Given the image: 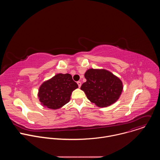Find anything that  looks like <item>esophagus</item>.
<instances>
[{"label": "esophagus", "instance_id": "1", "mask_svg": "<svg viewBox=\"0 0 160 160\" xmlns=\"http://www.w3.org/2000/svg\"><path fill=\"white\" fill-rule=\"evenodd\" d=\"M77 84H78V87H81V85H82V83H81V82L78 81V82H77Z\"/></svg>", "mask_w": 160, "mask_h": 160}]
</instances>
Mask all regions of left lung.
Instances as JSON below:
<instances>
[{"instance_id": "left-lung-1", "label": "left lung", "mask_w": 160, "mask_h": 160, "mask_svg": "<svg viewBox=\"0 0 160 160\" xmlns=\"http://www.w3.org/2000/svg\"><path fill=\"white\" fill-rule=\"evenodd\" d=\"M87 80L81 86L89 101L99 107H106L115 102L122 94V81L105 70L89 69L85 73Z\"/></svg>"}]
</instances>
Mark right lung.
<instances>
[{
    "label": "right lung",
    "mask_w": 160,
    "mask_h": 160,
    "mask_svg": "<svg viewBox=\"0 0 160 160\" xmlns=\"http://www.w3.org/2000/svg\"><path fill=\"white\" fill-rule=\"evenodd\" d=\"M78 87L70 74L59 73L42 84L38 96L44 107L57 109L70 101L72 92Z\"/></svg>",
    "instance_id": "obj_1"
}]
</instances>
